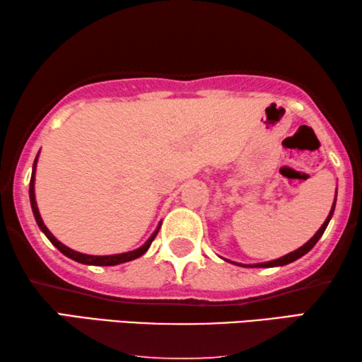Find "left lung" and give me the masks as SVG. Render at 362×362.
<instances>
[{
  "instance_id": "left-lung-1",
  "label": "left lung",
  "mask_w": 362,
  "mask_h": 362,
  "mask_svg": "<svg viewBox=\"0 0 362 362\" xmlns=\"http://www.w3.org/2000/svg\"><path fill=\"white\" fill-rule=\"evenodd\" d=\"M335 203H337V198H335L334 204H332V209H330V212H329V216H327L325 222L322 223V227H320L319 230L315 232L314 237H313L311 240H309V242H306L305 245H303L301 248H298V250H295V251H291V253H288V255H285V256H282V257H279V259H274V261H269V262L248 264V266H246V264H238V262H233V264H237V266H242V267H277V266H285V264H290V262H293V261H296V259H300V257H301V256H305V255L308 253V251H311V250H313V246L319 242V238H320V237H322V233L325 232L327 226H329V222H330V219H332V216H334Z\"/></svg>"
}]
</instances>
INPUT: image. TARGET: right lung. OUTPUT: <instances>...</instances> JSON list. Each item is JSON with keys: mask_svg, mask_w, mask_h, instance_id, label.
Instances as JSON below:
<instances>
[{"mask_svg": "<svg viewBox=\"0 0 362 362\" xmlns=\"http://www.w3.org/2000/svg\"><path fill=\"white\" fill-rule=\"evenodd\" d=\"M40 153V151H38ZM37 160H38V154L35 160H33V168H32V177H30V188H28V197H30V204H32V211H33V216H35V221L38 223L40 230H42L45 235H47V238L49 240L51 243H53L57 250L61 251L62 255L71 257V259L77 261L80 264H88V266H116V264H122V262H129V261H134L136 257H140L141 255H145L148 248H150L153 240L156 238V235L159 232V227L160 223L158 226L156 230L153 232V235L150 238L146 240L145 245L140 246V248H136L134 251H127V253H120V255H111V256H91V255H83V253H78V251H74L71 248H67L66 245H62L59 240H57L53 233H51L47 226L43 223L42 216H40L38 208H37V202H35V170H37Z\"/></svg>", "mask_w": 362, "mask_h": 362, "instance_id": "add662e5", "label": "right lung"}]
</instances>
